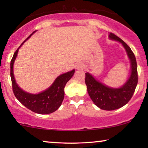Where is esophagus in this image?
<instances>
[{"mask_svg":"<svg viewBox=\"0 0 148 148\" xmlns=\"http://www.w3.org/2000/svg\"><path fill=\"white\" fill-rule=\"evenodd\" d=\"M84 67V64L82 63V62H79V63H77L76 64V69L77 70H80V69H82Z\"/></svg>","mask_w":148,"mask_h":148,"instance_id":"esophagus-1","label":"esophagus"}]
</instances>
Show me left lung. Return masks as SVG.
<instances>
[{
	"mask_svg": "<svg viewBox=\"0 0 148 148\" xmlns=\"http://www.w3.org/2000/svg\"><path fill=\"white\" fill-rule=\"evenodd\" d=\"M108 38L120 42L126 51L131 67L128 78L121 87L112 88L96 79L92 74L87 72L86 84L89 96L98 108L105 110H113L125 106L130 100L136 88L138 77L136 59L130 47L114 34L109 33Z\"/></svg>",
	"mask_w": 148,
	"mask_h": 148,
	"instance_id": "left-lung-1",
	"label": "left lung"
}]
</instances>
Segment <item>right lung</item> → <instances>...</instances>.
I'll list each match as a JSON object with an SVG mask.
<instances>
[{
    "instance_id": "1",
    "label": "right lung",
    "mask_w": 148,
    "mask_h": 148,
    "mask_svg": "<svg viewBox=\"0 0 148 148\" xmlns=\"http://www.w3.org/2000/svg\"><path fill=\"white\" fill-rule=\"evenodd\" d=\"M36 31H34L23 43L13 54L11 61V78L13 93L16 98L23 106L33 112L40 114H47L54 112L61 106L64 96V87L73 76L75 69L58 76L54 82L46 90L38 94H32L24 91L18 86L13 73L14 62L17 58L19 49L26 40H27Z\"/></svg>"
}]
</instances>
